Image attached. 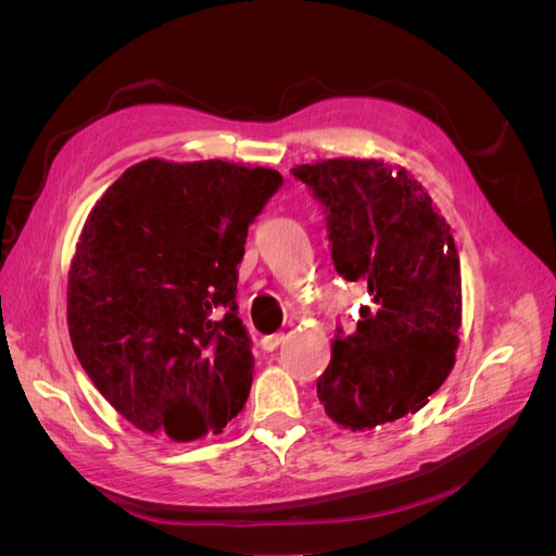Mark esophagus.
Wrapping results in <instances>:
<instances>
[{
	"label": "esophagus",
	"instance_id": "obj_1",
	"mask_svg": "<svg viewBox=\"0 0 556 556\" xmlns=\"http://www.w3.org/2000/svg\"><path fill=\"white\" fill-rule=\"evenodd\" d=\"M282 341H285V333H282V331L271 333V336H264V339H262V348H264L266 352H274Z\"/></svg>",
	"mask_w": 556,
	"mask_h": 556
}]
</instances>
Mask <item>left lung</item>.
I'll return each mask as SVG.
<instances>
[{
    "label": "left lung",
    "instance_id": "8db88e82",
    "mask_svg": "<svg viewBox=\"0 0 556 556\" xmlns=\"http://www.w3.org/2000/svg\"><path fill=\"white\" fill-rule=\"evenodd\" d=\"M292 174L327 213L336 271L374 299L355 331L336 329L319 403L350 431L396 422L425 408L454 366L462 268L450 225L401 166L339 157Z\"/></svg>",
    "mask_w": 556,
    "mask_h": 556
}]
</instances>
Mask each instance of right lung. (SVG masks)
Segmentation results:
<instances>
[{"mask_svg": "<svg viewBox=\"0 0 556 556\" xmlns=\"http://www.w3.org/2000/svg\"><path fill=\"white\" fill-rule=\"evenodd\" d=\"M280 185L264 166L146 160L90 211L66 323L80 366L134 427L185 443L241 413L255 357L239 264Z\"/></svg>", "mask_w": 556, "mask_h": 556, "instance_id": "1", "label": "right lung"}]
</instances>
